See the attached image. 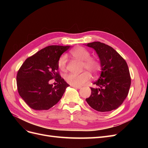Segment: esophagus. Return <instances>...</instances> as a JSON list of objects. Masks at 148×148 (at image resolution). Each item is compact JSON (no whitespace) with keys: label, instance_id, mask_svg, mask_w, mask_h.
<instances>
[{"label":"esophagus","instance_id":"esophagus-1","mask_svg":"<svg viewBox=\"0 0 148 148\" xmlns=\"http://www.w3.org/2000/svg\"><path fill=\"white\" fill-rule=\"evenodd\" d=\"M71 87L75 88H77V89H81L82 88L81 86H71Z\"/></svg>","mask_w":148,"mask_h":148}]
</instances>
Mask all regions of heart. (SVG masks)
<instances>
[{"label": "heart", "mask_w": 148, "mask_h": 148, "mask_svg": "<svg viewBox=\"0 0 148 148\" xmlns=\"http://www.w3.org/2000/svg\"><path fill=\"white\" fill-rule=\"evenodd\" d=\"M71 55L76 59L83 61V70H86L79 74L69 73L65 76V82L72 86H82L90 80L91 75H97L102 69L100 60L96 57H90L91 53L86 48L83 47H77L70 51ZM66 56H62L58 60V66L61 70L66 69Z\"/></svg>", "instance_id": "obj_1"}]
</instances>
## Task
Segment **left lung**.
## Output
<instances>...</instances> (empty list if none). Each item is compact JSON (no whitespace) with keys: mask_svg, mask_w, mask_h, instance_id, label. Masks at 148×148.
<instances>
[{"mask_svg":"<svg viewBox=\"0 0 148 148\" xmlns=\"http://www.w3.org/2000/svg\"><path fill=\"white\" fill-rule=\"evenodd\" d=\"M96 51L102 65L101 74L91 88V95L86 102L98 112L117 109L127 97L131 85V77L126 61L112 47L101 42L87 44Z\"/></svg>","mask_w":148,"mask_h":148,"instance_id":"left-lung-1","label":"left lung"}]
</instances>
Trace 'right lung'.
<instances>
[{"label": "right lung", "instance_id": "obj_1", "mask_svg": "<svg viewBox=\"0 0 148 148\" xmlns=\"http://www.w3.org/2000/svg\"><path fill=\"white\" fill-rule=\"evenodd\" d=\"M70 46H49L28 57L16 76L18 91L31 109L48 110L60 101L69 86L58 71V60ZM55 79L53 87L49 81Z\"/></svg>", "mask_w": 148, "mask_h": 148}]
</instances>
